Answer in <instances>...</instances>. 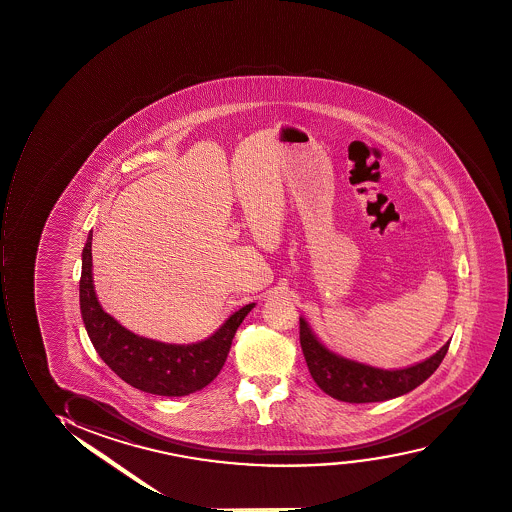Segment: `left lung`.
Here are the masks:
<instances>
[{
	"label": "left lung",
	"instance_id": "1",
	"mask_svg": "<svg viewBox=\"0 0 512 512\" xmlns=\"http://www.w3.org/2000/svg\"><path fill=\"white\" fill-rule=\"evenodd\" d=\"M301 347L316 385L333 399L351 404L382 402L411 392L430 378L449 351V342L421 363L404 370H380L330 351L314 335L308 321L299 318Z\"/></svg>",
	"mask_w": 512,
	"mask_h": 512
}]
</instances>
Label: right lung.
Returning <instances> with one entry per match:
<instances>
[{
	"instance_id": "1",
	"label": "right lung",
	"mask_w": 512,
	"mask_h": 512,
	"mask_svg": "<svg viewBox=\"0 0 512 512\" xmlns=\"http://www.w3.org/2000/svg\"><path fill=\"white\" fill-rule=\"evenodd\" d=\"M93 232L82 249L81 314L94 349L124 382L148 394L182 397L215 380L227 361L237 328L256 304L235 311L208 339L165 344L122 327L101 308L93 284Z\"/></svg>"
}]
</instances>
